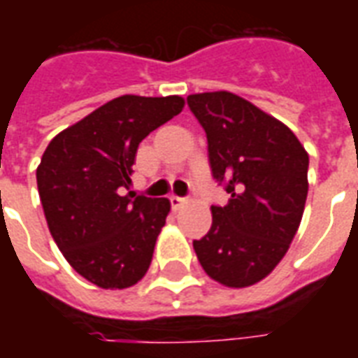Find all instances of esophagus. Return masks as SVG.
<instances>
[{"mask_svg":"<svg viewBox=\"0 0 358 358\" xmlns=\"http://www.w3.org/2000/svg\"><path fill=\"white\" fill-rule=\"evenodd\" d=\"M186 203H187L186 197H178V195H172V197H171L172 209H180V207H184Z\"/></svg>","mask_w":358,"mask_h":358,"instance_id":"esophagus-1","label":"esophagus"}]
</instances>
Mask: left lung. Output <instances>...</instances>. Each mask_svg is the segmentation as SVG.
I'll use <instances>...</instances> for the list:
<instances>
[{
	"mask_svg": "<svg viewBox=\"0 0 358 358\" xmlns=\"http://www.w3.org/2000/svg\"><path fill=\"white\" fill-rule=\"evenodd\" d=\"M209 143L213 178L230 194L213 205V224L194 241L213 280L228 287L261 282L289 249L307 201L308 155L297 136L230 92L187 97Z\"/></svg>",
	"mask_w": 358,
	"mask_h": 358,
	"instance_id": "1",
	"label": "left lung"
}]
</instances>
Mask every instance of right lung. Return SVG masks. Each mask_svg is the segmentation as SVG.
<instances>
[{
	"instance_id": "obj_1",
	"label": "right lung",
	"mask_w": 358,
	"mask_h": 358,
	"mask_svg": "<svg viewBox=\"0 0 358 358\" xmlns=\"http://www.w3.org/2000/svg\"><path fill=\"white\" fill-rule=\"evenodd\" d=\"M184 109L178 95H120L59 132L36 171L53 240L80 276L124 289L145 276L171 201L130 192L140 141Z\"/></svg>"
}]
</instances>
